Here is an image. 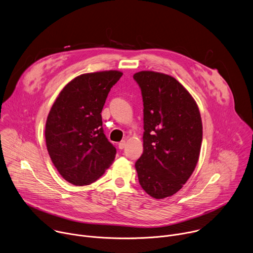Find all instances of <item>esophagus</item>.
Masks as SVG:
<instances>
[{
  "label": "esophagus",
  "instance_id": "esophagus-1",
  "mask_svg": "<svg viewBox=\"0 0 253 253\" xmlns=\"http://www.w3.org/2000/svg\"><path fill=\"white\" fill-rule=\"evenodd\" d=\"M125 146H126V141H125V140L121 141V142L118 144V147H119V149H124V148H125Z\"/></svg>",
  "mask_w": 253,
  "mask_h": 253
}]
</instances>
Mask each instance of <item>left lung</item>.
<instances>
[{
	"label": "left lung",
	"mask_w": 253,
	"mask_h": 253,
	"mask_svg": "<svg viewBox=\"0 0 253 253\" xmlns=\"http://www.w3.org/2000/svg\"><path fill=\"white\" fill-rule=\"evenodd\" d=\"M143 98V154L135 168L139 183L156 199L183 187L198 162L202 121L198 106L175 78L153 71L134 74Z\"/></svg>",
	"instance_id": "8db88e82"
}]
</instances>
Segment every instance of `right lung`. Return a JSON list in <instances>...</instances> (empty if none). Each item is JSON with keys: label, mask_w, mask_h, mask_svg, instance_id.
Segmentation results:
<instances>
[{"label": "right lung", "mask_w": 253, "mask_h": 253, "mask_svg": "<svg viewBox=\"0 0 253 253\" xmlns=\"http://www.w3.org/2000/svg\"><path fill=\"white\" fill-rule=\"evenodd\" d=\"M122 75L115 70L82 74L63 88L51 108L45 128L47 150L58 172L72 184L96 181L115 158L101 112Z\"/></svg>", "instance_id": "obj_1"}]
</instances>
